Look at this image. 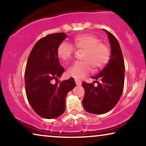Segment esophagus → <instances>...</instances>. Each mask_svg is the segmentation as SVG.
Returning <instances> with one entry per match:
<instances>
[{
    "label": "esophagus",
    "instance_id": "esophagus-1",
    "mask_svg": "<svg viewBox=\"0 0 146 146\" xmlns=\"http://www.w3.org/2000/svg\"><path fill=\"white\" fill-rule=\"evenodd\" d=\"M75 82L76 85H81L82 84V82L80 80H79L75 79Z\"/></svg>",
    "mask_w": 146,
    "mask_h": 146
}]
</instances>
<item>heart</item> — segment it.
I'll use <instances>...</instances> for the list:
<instances>
[{"mask_svg": "<svg viewBox=\"0 0 146 146\" xmlns=\"http://www.w3.org/2000/svg\"><path fill=\"white\" fill-rule=\"evenodd\" d=\"M73 45L76 49L83 50L86 52L84 62H76L68 69V74L77 79H82L92 72L98 70L105 67L110 58L111 51L106 44L102 42L101 39L94 34L86 33L77 35L73 39ZM74 48L70 44L63 42L57 49L59 58L68 61L72 57Z\"/></svg>", "mask_w": 146, "mask_h": 146, "instance_id": "obj_1", "label": "heart"}]
</instances>
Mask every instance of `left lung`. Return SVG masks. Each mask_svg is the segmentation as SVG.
Returning <instances> with one entry per match:
<instances>
[{"instance_id": "obj_1", "label": "left lung", "mask_w": 146, "mask_h": 146, "mask_svg": "<svg viewBox=\"0 0 146 146\" xmlns=\"http://www.w3.org/2000/svg\"><path fill=\"white\" fill-rule=\"evenodd\" d=\"M108 35L111 46L109 62L98 74L92 77L93 83L82 82L84 97V108L88 112L102 114L111 110L116 105L122 94L124 85L125 65L120 46L114 36L104 30ZM96 82L97 87L93 84Z\"/></svg>"}]
</instances>
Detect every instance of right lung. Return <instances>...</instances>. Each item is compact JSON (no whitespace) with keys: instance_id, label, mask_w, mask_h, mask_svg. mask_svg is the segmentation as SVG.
Masks as SVG:
<instances>
[{"instance_id":"obj_1","label":"right lung","mask_w":146,"mask_h":146,"mask_svg":"<svg viewBox=\"0 0 146 146\" xmlns=\"http://www.w3.org/2000/svg\"><path fill=\"white\" fill-rule=\"evenodd\" d=\"M66 37L64 33H58L42 38L27 60L25 72L27 99L35 112L44 118H55L64 112L66 97L76 86L72 77L58 81L64 68L60 64L57 49Z\"/></svg>"}]
</instances>
